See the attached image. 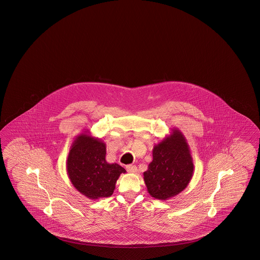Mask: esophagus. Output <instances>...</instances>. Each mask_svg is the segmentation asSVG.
Returning <instances> with one entry per match:
<instances>
[{
  "mask_svg": "<svg viewBox=\"0 0 260 260\" xmlns=\"http://www.w3.org/2000/svg\"><path fill=\"white\" fill-rule=\"evenodd\" d=\"M126 171L129 173H135L137 172V167L134 165L126 166Z\"/></svg>",
  "mask_w": 260,
  "mask_h": 260,
  "instance_id": "obj_1",
  "label": "esophagus"
}]
</instances>
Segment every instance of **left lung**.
I'll return each mask as SVG.
<instances>
[{
    "mask_svg": "<svg viewBox=\"0 0 260 260\" xmlns=\"http://www.w3.org/2000/svg\"><path fill=\"white\" fill-rule=\"evenodd\" d=\"M193 169L186 137L173 127L171 134L153 146L152 161L143 173L148 192L164 201L177 196L189 185Z\"/></svg>",
    "mask_w": 260,
    "mask_h": 260,
    "instance_id": "1",
    "label": "left lung"
}]
</instances>
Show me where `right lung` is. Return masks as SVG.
<instances>
[{"label": "right lung", "instance_id": "right-lung-1", "mask_svg": "<svg viewBox=\"0 0 260 260\" xmlns=\"http://www.w3.org/2000/svg\"><path fill=\"white\" fill-rule=\"evenodd\" d=\"M106 150V143L87 131L76 136L69 152L67 173L71 184L91 200L110 197L120 174L126 173L117 163L107 162Z\"/></svg>", "mask_w": 260, "mask_h": 260}]
</instances>
